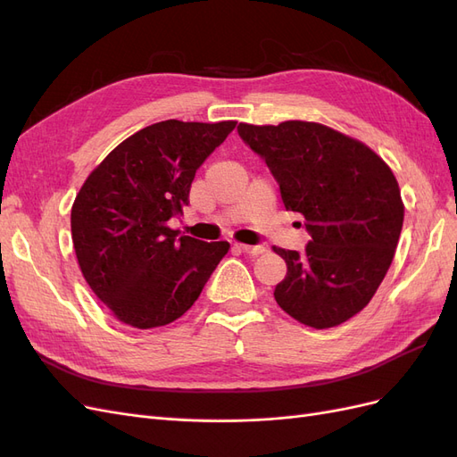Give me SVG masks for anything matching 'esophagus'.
<instances>
[{
    "mask_svg": "<svg viewBox=\"0 0 457 457\" xmlns=\"http://www.w3.org/2000/svg\"><path fill=\"white\" fill-rule=\"evenodd\" d=\"M234 245H237L240 252L250 253V255H261L265 252V245H247V244H234Z\"/></svg>",
    "mask_w": 457,
    "mask_h": 457,
    "instance_id": "34e87169",
    "label": "esophagus"
}]
</instances>
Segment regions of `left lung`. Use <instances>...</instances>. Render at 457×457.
Instances as JSON below:
<instances>
[{
  "mask_svg": "<svg viewBox=\"0 0 457 457\" xmlns=\"http://www.w3.org/2000/svg\"><path fill=\"white\" fill-rule=\"evenodd\" d=\"M242 141L259 154L287 212L305 217V252L274 245L287 265L274 287L282 311L326 329L347 322L378 292L404 220L396 179L376 152L322 123H240Z\"/></svg>",
  "mask_w": 457,
  "mask_h": 457,
  "instance_id": "left-lung-1",
  "label": "left lung"
}]
</instances>
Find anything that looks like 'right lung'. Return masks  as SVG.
Here are the masks:
<instances>
[{"label": "right lung", "mask_w": 457, "mask_h": 457, "mask_svg": "<svg viewBox=\"0 0 457 457\" xmlns=\"http://www.w3.org/2000/svg\"><path fill=\"white\" fill-rule=\"evenodd\" d=\"M237 121L165 120L137 131L96 165L72 205L71 227L86 282L120 322L139 329L183 316L228 252V242L177 238L205 158Z\"/></svg>", "instance_id": "right-lung-1"}]
</instances>
